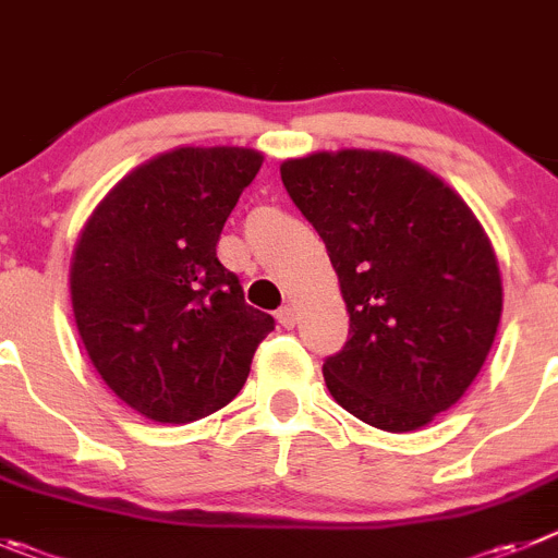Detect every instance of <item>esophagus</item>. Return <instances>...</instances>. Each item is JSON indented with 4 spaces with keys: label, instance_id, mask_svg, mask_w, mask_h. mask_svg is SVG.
Returning a JSON list of instances; mask_svg holds the SVG:
<instances>
[{
    "label": "esophagus",
    "instance_id": "obj_1",
    "mask_svg": "<svg viewBox=\"0 0 558 558\" xmlns=\"http://www.w3.org/2000/svg\"><path fill=\"white\" fill-rule=\"evenodd\" d=\"M278 323L283 325V328H294L298 325V314H294V308L291 305H283V308H278Z\"/></svg>",
    "mask_w": 558,
    "mask_h": 558
}]
</instances>
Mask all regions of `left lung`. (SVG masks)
Listing matches in <instances>:
<instances>
[{
	"label": "left lung",
	"mask_w": 558,
	"mask_h": 558,
	"mask_svg": "<svg viewBox=\"0 0 558 558\" xmlns=\"http://www.w3.org/2000/svg\"><path fill=\"white\" fill-rule=\"evenodd\" d=\"M286 192L339 275L350 339L323 364L336 403L389 434L428 425L481 373L504 311L495 250L464 199L409 158H291Z\"/></svg>",
	"instance_id": "obj_1"
}]
</instances>
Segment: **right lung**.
Here are the masks:
<instances>
[{
	"mask_svg": "<svg viewBox=\"0 0 558 558\" xmlns=\"http://www.w3.org/2000/svg\"><path fill=\"white\" fill-rule=\"evenodd\" d=\"M264 155L180 147L119 180L85 222L72 308L88 359L153 423H194L242 391L275 319L244 303L219 233Z\"/></svg>",
	"mask_w": 558,
	"mask_h": 558,
	"instance_id": "1",
	"label": "right lung"
}]
</instances>
